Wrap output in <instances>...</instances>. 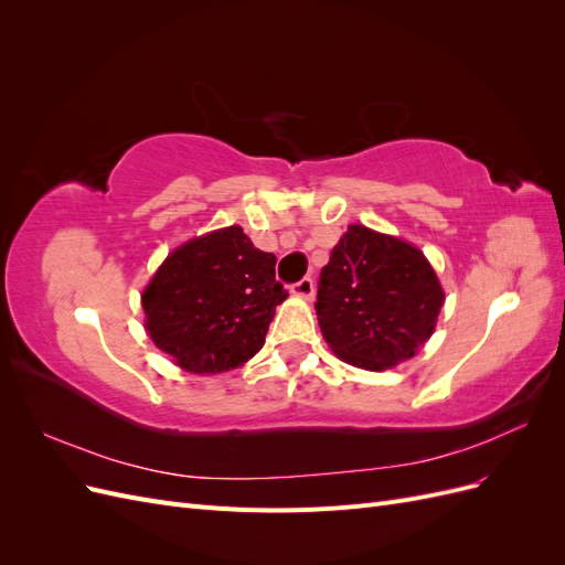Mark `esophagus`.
<instances>
[{
    "label": "esophagus",
    "mask_w": 565,
    "mask_h": 565,
    "mask_svg": "<svg viewBox=\"0 0 565 565\" xmlns=\"http://www.w3.org/2000/svg\"><path fill=\"white\" fill-rule=\"evenodd\" d=\"M292 292H295L297 297L311 299V297H313V292H316V285H313V280H311V278H301L299 282H295V285H292Z\"/></svg>",
    "instance_id": "1"
}]
</instances>
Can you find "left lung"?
<instances>
[{
    "label": "left lung",
    "instance_id": "obj_1",
    "mask_svg": "<svg viewBox=\"0 0 565 565\" xmlns=\"http://www.w3.org/2000/svg\"><path fill=\"white\" fill-rule=\"evenodd\" d=\"M443 301L417 247L353 224L320 270L316 311L341 361L377 372L415 355L431 337Z\"/></svg>",
    "mask_w": 565,
    "mask_h": 565
}]
</instances>
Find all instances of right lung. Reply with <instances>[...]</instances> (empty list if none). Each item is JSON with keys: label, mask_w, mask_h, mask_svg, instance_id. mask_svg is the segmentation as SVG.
Returning <instances> with one entry per match:
<instances>
[{"label": "right lung", "mask_w": 565, "mask_h": 565, "mask_svg": "<svg viewBox=\"0 0 565 565\" xmlns=\"http://www.w3.org/2000/svg\"><path fill=\"white\" fill-rule=\"evenodd\" d=\"M287 289L276 280V256L228 226L167 256L141 297L156 347L195 374L243 365L264 347Z\"/></svg>", "instance_id": "right-lung-1"}]
</instances>
